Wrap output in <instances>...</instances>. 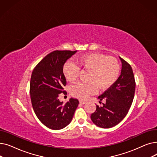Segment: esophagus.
Segmentation results:
<instances>
[{
  "mask_svg": "<svg viewBox=\"0 0 157 157\" xmlns=\"http://www.w3.org/2000/svg\"><path fill=\"white\" fill-rule=\"evenodd\" d=\"M79 103L80 104H85V103H86V102H85V101H79Z\"/></svg>",
  "mask_w": 157,
  "mask_h": 157,
  "instance_id": "34e87169",
  "label": "esophagus"
}]
</instances>
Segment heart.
Instances as JSON below:
<instances>
[{"instance_id": "1", "label": "heart", "mask_w": 157, "mask_h": 157, "mask_svg": "<svg viewBox=\"0 0 157 157\" xmlns=\"http://www.w3.org/2000/svg\"><path fill=\"white\" fill-rule=\"evenodd\" d=\"M89 71L87 83H78L71 88V93L80 99H86L94 94L97 87L98 90H106L111 86L118 78L120 65L117 59L98 53L81 55L74 60V63H65L63 65V75L70 83L78 77L79 69Z\"/></svg>"}]
</instances>
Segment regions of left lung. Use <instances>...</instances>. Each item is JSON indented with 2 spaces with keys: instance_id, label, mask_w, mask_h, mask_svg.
Returning <instances> with one entry per match:
<instances>
[{
  "instance_id": "obj_1",
  "label": "left lung",
  "mask_w": 157,
  "mask_h": 157,
  "mask_svg": "<svg viewBox=\"0 0 157 157\" xmlns=\"http://www.w3.org/2000/svg\"><path fill=\"white\" fill-rule=\"evenodd\" d=\"M122 63L121 75L106 91L98 96L102 106L96 105L95 111L91 114V120L97 126L108 128L118 125L127 114L132 104L135 94L136 82L130 65L120 57Z\"/></svg>"
}]
</instances>
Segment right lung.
<instances>
[{"label":"right lung","mask_w":157,"mask_h":157,"mask_svg":"<svg viewBox=\"0 0 157 157\" xmlns=\"http://www.w3.org/2000/svg\"><path fill=\"white\" fill-rule=\"evenodd\" d=\"M77 51L56 50L47 55L34 69L30 83L33 109L38 119L48 128L60 130L68 125L79 104L71 98L65 104L59 99L63 93L66 79L63 65Z\"/></svg>","instance_id":"add662e5"}]
</instances>
